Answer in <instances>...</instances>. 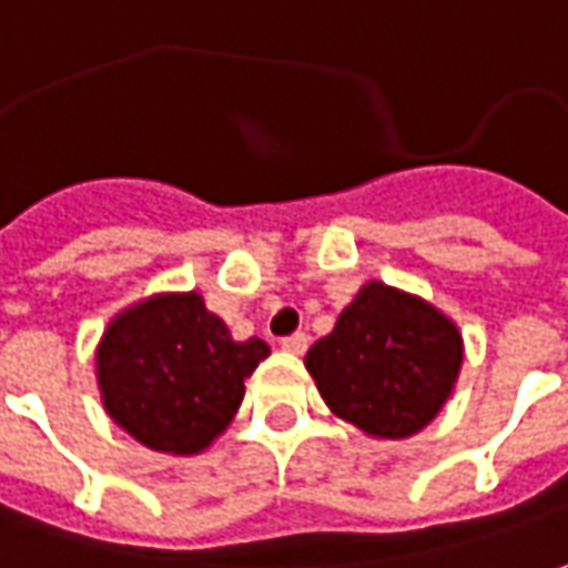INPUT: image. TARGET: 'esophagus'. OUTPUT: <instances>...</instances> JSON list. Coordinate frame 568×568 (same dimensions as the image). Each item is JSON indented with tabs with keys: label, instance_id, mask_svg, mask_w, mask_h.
I'll return each instance as SVG.
<instances>
[{
	"label": "esophagus",
	"instance_id": "esophagus-1",
	"mask_svg": "<svg viewBox=\"0 0 568 568\" xmlns=\"http://www.w3.org/2000/svg\"><path fill=\"white\" fill-rule=\"evenodd\" d=\"M280 345H283V352H288V355H304V348H307V336H304V333H292V336H285Z\"/></svg>",
	"mask_w": 568,
	"mask_h": 568
}]
</instances>
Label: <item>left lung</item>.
<instances>
[{"label":"left lung","instance_id":"8db88e82","mask_svg":"<svg viewBox=\"0 0 568 568\" xmlns=\"http://www.w3.org/2000/svg\"><path fill=\"white\" fill-rule=\"evenodd\" d=\"M462 329L440 307L371 280L304 367L336 418L374 440H405L440 415L459 381Z\"/></svg>","mask_w":568,"mask_h":568}]
</instances>
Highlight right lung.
I'll list each match as a JSON object with an SVG mask.
<instances>
[{"mask_svg": "<svg viewBox=\"0 0 568 568\" xmlns=\"http://www.w3.org/2000/svg\"><path fill=\"white\" fill-rule=\"evenodd\" d=\"M266 355L264 339L235 343L201 292H156L109 321L93 362L103 408L128 437L197 456L232 424Z\"/></svg>", "mask_w": 568, "mask_h": 568, "instance_id": "add662e5", "label": "right lung"}]
</instances>
